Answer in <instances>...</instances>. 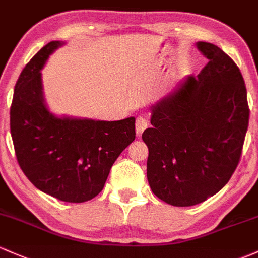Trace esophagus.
I'll return each mask as SVG.
<instances>
[{"label": "esophagus", "mask_w": 258, "mask_h": 258, "mask_svg": "<svg viewBox=\"0 0 258 258\" xmlns=\"http://www.w3.org/2000/svg\"><path fill=\"white\" fill-rule=\"evenodd\" d=\"M148 125H149L148 119L144 117V115H139V117L137 118V121H135V129H137V134L138 135L143 134V132L148 128Z\"/></svg>", "instance_id": "esophagus-1"}]
</instances>
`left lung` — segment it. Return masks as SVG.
<instances>
[{"label":"left lung","mask_w":258,"mask_h":258,"mask_svg":"<svg viewBox=\"0 0 258 258\" xmlns=\"http://www.w3.org/2000/svg\"><path fill=\"white\" fill-rule=\"evenodd\" d=\"M209 60L152 107L148 181L154 195L174 207H190L214 196L231 178L242 154L250 118L243 77L217 45L198 41Z\"/></svg>","instance_id":"obj_1"}]
</instances>
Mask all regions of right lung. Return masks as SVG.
<instances>
[{"instance_id": "add662e5", "label": "right lung", "mask_w": 258, "mask_h": 258, "mask_svg": "<svg viewBox=\"0 0 258 258\" xmlns=\"http://www.w3.org/2000/svg\"><path fill=\"white\" fill-rule=\"evenodd\" d=\"M60 41H50L27 63L15 86L11 135L19 167L38 189L69 202H87L103 189L113 163L135 139V118L115 121L57 118L43 98L44 63Z\"/></svg>"}]
</instances>
